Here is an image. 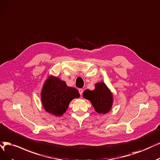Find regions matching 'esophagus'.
Here are the masks:
<instances>
[{"label":"esophagus","mask_w":160,"mask_h":160,"mask_svg":"<svg viewBox=\"0 0 160 160\" xmlns=\"http://www.w3.org/2000/svg\"><path fill=\"white\" fill-rule=\"evenodd\" d=\"M78 91H79L80 94V95L82 96V93H83V92H84L83 89H82V88H80V89H78Z\"/></svg>","instance_id":"1"}]
</instances>
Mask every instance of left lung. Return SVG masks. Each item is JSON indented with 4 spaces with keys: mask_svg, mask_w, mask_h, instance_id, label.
I'll use <instances>...</instances> for the list:
<instances>
[{
    "mask_svg": "<svg viewBox=\"0 0 160 160\" xmlns=\"http://www.w3.org/2000/svg\"><path fill=\"white\" fill-rule=\"evenodd\" d=\"M83 96L90 100L98 113H107L113 104L112 93L103 82L97 83L95 90L93 91L85 90Z\"/></svg>",
    "mask_w": 160,
    "mask_h": 160,
    "instance_id": "obj_1",
    "label": "left lung"
}]
</instances>
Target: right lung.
<instances>
[{
  "label": "right lung",
  "mask_w": 160,
  "mask_h": 160,
  "mask_svg": "<svg viewBox=\"0 0 160 160\" xmlns=\"http://www.w3.org/2000/svg\"><path fill=\"white\" fill-rule=\"evenodd\" d=\"M41 95L45 109L55 116H61L71 100L80 96L76 88L68 87L65 82L52 76L45 82Z\"/></svg>",
  "instance_id": "1"
}]
</instances>
